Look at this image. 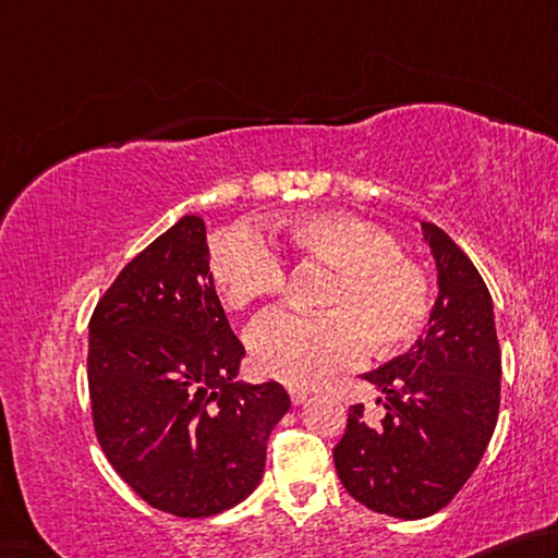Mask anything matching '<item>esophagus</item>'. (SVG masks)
Wrapping results in <instances>:
<instances>
[{
  "instance_id": "34e87169",
  "label": "esophagus",
  "mask_w": 558,
  "mask_h": 558,
  "mask_svg": "<svg viewBox=\"0 0 558 558\" xmlns=\"http://www.w3.org/2000/svg\"><path fill=\"white\" fill-rule=\"evenodd\" d=\"M289 397H291V402L299 407V404L306 402V399L311 397V392H308V389H304V387H289Z\"/></svg>"
}]
</instances>
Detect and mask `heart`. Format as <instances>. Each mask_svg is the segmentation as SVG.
<instances>
[{
	"label": "heart",
	"mask_w": 558,
	"mask_h": 558,
	"mask_svg": "<svg viewBox=\"0 0 558 558\" xmlns=\"http://www.w3.org/2000/svg\"><path fill=\"white\" fill-rule=\"evenodd\" d=\"M274 240L301 257L324 262L336 279L326 314L271 311L250 328L247 343L264 375L291 387L324 383L365 355L392 353L416 340L432 316V281L407 257L395 234L357 215H304ZM210 281L220 304L244 311L287 284L281 254L250 228L225 232L210 254Z\"/></svg>",
	"instance_id": "b5f03b06"
}]
</instances>
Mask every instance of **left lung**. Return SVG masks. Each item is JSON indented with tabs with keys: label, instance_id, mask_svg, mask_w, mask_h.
<instances>
[{
	"label": "left lung",
	"instance_id": "1",
	"mask_svg": "<svg viewBox=\"0 0 558 558\" xmlns=\"http://www.w3.org/2000/svg\"><path fill=\"white\" fill-rule=\"evenodd\" d=\"M438 267L426 336L365 375L385 397L383 422L350 407L333 448L340 483L373 512L422 520L453 500L481 463L500 412V343L493 299L471 257L424 222Z\"/></svg>",
	"mask_w": 558,
	"mask_h": 558
}]
</instances>
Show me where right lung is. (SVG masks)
Listing matches in <instances>:
<instances>
[{
	"label": "right lung",
	"instance_id": "right-lung-1",
	"mask_svg": "<svg viewBox=\"0 0 558 558\" xmlns=\"http://www.w3.org/2000/svg\"><path fill=\"white\" fill-rule=\"evenodd\" d=\"M208 269L205 222L185 215L117 274L87 345L107 461L146 505L185 520L230 510L259 485L291 407L279 383H234L244 345Z\"/></svg>",
	"mask_w": 558,
	"mask_h": 558
}]
</instances>
